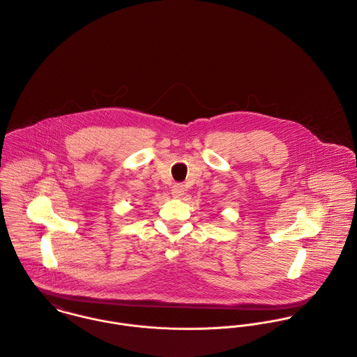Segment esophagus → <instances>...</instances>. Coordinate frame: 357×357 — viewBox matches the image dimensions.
Returning a JSON list of instances; mask_svg holds the SVG:
<instances>
[{
    "instance_id": "esophagus-1",
    "label": "esophagus",
    "mask_w": 357,
    "mask_h": 357,
    "mask_svg": "<svg viewBox=\"0 0 357 357\" xmlns=\"http://www.w3.org/2000/svg\"><path fill=\"white\" fill-rule=\"evenodd\" d=\"M184 192H185V188H184L183 184H174L172 187V195L174 198H181L184 195Z\"/></svg>"
}]
</instances>
